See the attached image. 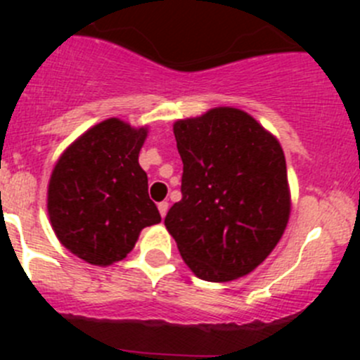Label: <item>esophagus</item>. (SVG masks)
I'll list each match as a JSON object with an SVG mask.
<instances>
[{"label": "esophagus", "mask_w": 360, "mask_h": 360, "mask_svg": "<svg viewBox=\"0 0 360 360\" xmlns=\"http://www.w3.org/2000/svg\"><path fill=\"white\" fill-rule=\"evenodd\" d=\"M167 209H169V203H167V202H160V203H158V212H160L162 218H164V216L167 214Z\"/></svg>", "instance_id": "obj_1"}]
</instances>
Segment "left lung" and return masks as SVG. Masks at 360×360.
Returning a JSON list of instances; mask_svg holds the SVG:
<instances>
[{"mask_svg": "<svg viewBox=\"0 0 360 360\" xmlns=\"http://www.w3.org/2000/svg\"><path fill=\"white\" fill-rule=\"evenodd\" d=\"M182 200L165 216L195 276L227 283L266 259L290 216L287 162L278 139L238 108L176 120Z\"/></svg>", "mask_w": 360, "mask_h": 360, "instance_id": "obj_1", "label": "left lung"}]
</instances>
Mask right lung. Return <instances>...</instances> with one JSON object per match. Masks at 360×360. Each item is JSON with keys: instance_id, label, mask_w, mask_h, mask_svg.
Instances as JSON below:
<instances>
[{"instance_id": "obj_1", "label": "right lung", "mask_w": 360, "mask_h": 360, "mask_svg": "<svg viewBox=\"0 0 360 360\" xmlns=\"http://www.w3.org/2000/svg\"><path fill=\"white\" fill-rule=\"evenodd\" d=\"M148 128L106 119L70 144L53 167L50 224L57 240L91 265L124 259L142 229L162 219L139 164Z\"/></svg>"}]
</instances>
